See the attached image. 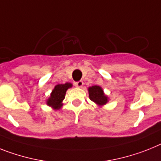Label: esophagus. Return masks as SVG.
Listing matches in <instances>:
<instances>
[{
  "label": "esophagus",
  "instance_id": "esophagus-1",
  "mask_svg": "<svg viewBox=\"0 0 161 161\" xmlns=\"http://www.w3.org/2000/svg\"><path fill=\"white\" fill-rule=\"evenodd\" d=\"M74 85H75V86H76V87L81 88L82 86H83L84 83L82 80H79V81H77V82H75V83H74Z\"/></svg>",
  "mask_w": 161,
  "mask_h": 161
}]
</instances>
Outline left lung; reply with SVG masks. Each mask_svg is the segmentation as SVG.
Returning a JSON list of instances; mask_svg holds the SVG:
<instances>
[{"label": "left lung", "mask_w": 161, "mask_h": 161, "mask_svg": "<svg viewBox=\"0 0 161 161\" xmlns=\"http://www.w3.org/2000/svg\"><path fill=\"white\" fill-rule=\"evenodd\" d=\"M89 96L91 101L95 103L99 107L105 105L108 102V96L104 94V92L100 86H94L88 89Z\"/></svg>", "instance_id": "8db88e82"}]
</instances>
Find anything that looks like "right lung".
Here are the masks:
<instances>
[{"label":"right lung","instance_id":"right-lung-1","mask_svg":"<svg viewBox=\"0 0 161 161\" xmlns=\"http://www.w3.org/2000/svg\"><path fill=\"white\" fill-rule=\"evenodd\" d=\"M71 87H72V85L68 82L65 84L57 85L54 89L52 90L50 97L46 101V104L53 108L54 110L60 109L63 106V101L65 97L66 92Z\"/></svg>","mask_w":161,"mask_h":161}]
</instances>
